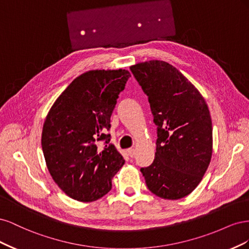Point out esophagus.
Instances as JSON below:
<instances>
[{"label":"esophagus","mask_w":249,"mask_h":249,"mask_svg":"<svg viewBox=\"0 0 249 249\" xmlns=\"http://www.w3.org/2000/svg\"><path fill=\"white\" fill-rule=\"evenodd\" d=\"M126 152H127V155H129L131 158H133L135 156V154H136V150H135L134 148H129Z\"/></svg>","instance_id":"esophagus-1"}]
</instances>
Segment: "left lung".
Wrapping results in <instances>:
<instances>
[{
    "mask_svg": "<svg viewBox=\"0 0 249 249\" xmlns=\"http://www.w3.org/2000/svg\"><path fill=\"white\" fill-rule=\"evenodd\" d=\"M130 69L148 96L158 125L155 160L141 168L146 186L161 198H183L198 186L212 158L208 105L198 89L167 62L149 60Z\"/></svg>",
    "mask_w": 249,
    "mask_h": 249,
    "instance_id": "1",
    "label": "left lung"
}]
</instances>
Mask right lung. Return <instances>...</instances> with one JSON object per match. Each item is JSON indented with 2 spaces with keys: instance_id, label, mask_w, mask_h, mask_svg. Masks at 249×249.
<instances>
[{
  "instance_id": "1",
  "label": "right lung",
  "mask_w": 249,
  "mask_h": 249,
  "mask_svg": "<svg viewBox=\"0 0 249 249\" xmlns=\"http://www.w3.org/2000/svg\"><path fill=\"white\" fill-rule=\"evenodd\" d=\"M131 77L126 70H92L80 74L53 104L41 145L54 182L74 200L94 201L112 188L124 160L109 143L111 115ZM107 140L104 149L97 142Z\"/></svg>"
}]
</instances>
